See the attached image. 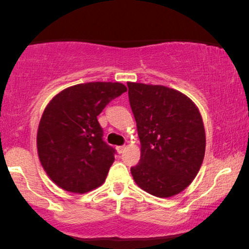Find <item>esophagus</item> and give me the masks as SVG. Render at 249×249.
Wrapping results in <instances>:
<instances>
[{
  "mask_svg": "<svg viewBox=\"0 0 249 249\" xmlns=\"http://www.w3.org/2000/svg\"><path fill=\"white\" fill-rule=\"evenodd\" d=\"M117 151H118V153H123L125 151V146L123 145V146H117Z\"/></svg>",
  "mask_w": 249,
  "mask_h": 249,
  "instance_id": "obj_1",
  "label": "esophagus"
}]
</instances>
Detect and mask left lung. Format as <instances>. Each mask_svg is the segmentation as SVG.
Returning <instances> with one entry per match:
<instances>
[{
    "instance_id": "left-lung-1",
    "label": "left lung",
    "mask_w": 249,
    "mask_h": 249,
    "mask_svg": "<svg viewBox=\"0 0 249 249\" xmlns=\"http://www.w3.org/2000/svg\"><path fill=\"white\" fill-rule=\"evenodd\" d=\"M141 141V160L131 173L142 190L159 198L184 191L201 167L206 147L196 104L162 85L127 83Z\"/></svg>"
}]
</instances>
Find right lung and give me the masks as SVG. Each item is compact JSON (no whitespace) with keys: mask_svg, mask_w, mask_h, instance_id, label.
Segmentation results:
<instances>
[{"mask_svg":"<svg viewBox=\"0 0 249 249\" xmlns=\"http://www.w3.org/2000/svg\"><path fill=\"white\" fill-rule=\"evenodd\" d=\"M126 90L122 83H84L61 91L47 105L37 131V151L57 186L85 193L105 181L116 150L103 141L97 116Z\"/></svg>","mask_w":249,"mask_h":249,"instance_id":"1","label":"right lung"}]
</instances>
